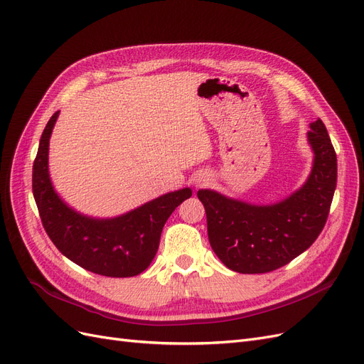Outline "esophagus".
I'll return each mask as SVG.
<instances>
[{
	"mask_svg": "<svg viewBox=\"0 0 364 364\" xmlns=\"http://www.w3.org/2000/svg\"><path fill=\"white\" fill-rule=\"evenodd\" d=\"M200 183H202V182H197V186H199V185H200Z\"/></svg>",
	"mask_w": 364,
	"mask_h": 364,
	"instance_id": "1",
	"label": "esophagus"
}]
</instances>
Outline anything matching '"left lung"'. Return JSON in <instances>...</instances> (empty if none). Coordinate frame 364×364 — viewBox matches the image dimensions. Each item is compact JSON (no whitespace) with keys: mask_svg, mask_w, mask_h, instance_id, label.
Wrapping results in <instances>:
<instances>
[{"mask_svg":"<svg viewBox=\"0 0 364 364\" xmlns=\"http://www.w3.org/2000/svg\"><path fill=\"white\" fill-rule=\"evenodd\" d=\"M314 150L310 178L277 205L257 206L199 190L208 238L225 266L238 273H267L310 247L326 223L337 185V156L322 119L310 124Z\"/></svg>","mask_w":364,"mask_h":364,"instance_id":"obj_1","label":"left lung"}]
</instances>
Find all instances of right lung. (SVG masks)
I'll use <instances>...</instances> for the list:
<instances>
[{
  "label": "right lung",
  "instance_id": "1",
  "mask_svg": "<svg viewBox=\"0 0 364 364\" xmlns=\"http://www.w3.org/2000/svg\"><path fill=\"white\" fill-rule=\"evenodd\" d=\"M58 117L59 111L43 129L33 164V196L42 226L54 246L77 266L111 278L136 277L155 258L167 218L193 191L168 193L111 220L77 214L59 199L48 174V144Z\"/></svg>",
  "mask_w": 364,
  "mask_h": 364
}]
</instances>
